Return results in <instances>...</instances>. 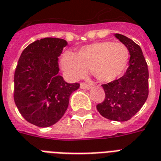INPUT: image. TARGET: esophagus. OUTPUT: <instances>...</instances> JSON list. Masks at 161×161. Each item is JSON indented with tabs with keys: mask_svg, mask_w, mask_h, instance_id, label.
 I'll use <instances>...</instances> for the list:
<instances>
[{
	"mask_svg": "<svg viewBox=\"0 0 161 161\" xmlns=\"http://www.w3.org/2000/svg\"><path fill=\"white\" fill-rule=\"evenodd\" d=\"M80 88H82V89H86V90H89L91 88V86L88 85V84H86V83H82L80 84Z\"/></svg>",
	"mask_w": 161,
	"mask_h": 161,
	"instance_id": "esophagus-1",
	"label": "esophagus"
}]
</instances>
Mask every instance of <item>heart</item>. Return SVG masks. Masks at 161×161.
I'll list each match as a JSON object with an SVG mask.
<instances>
[{
  "instance_id": "obj_1",
  "label": "heart",
  "mask_w": 161,
  "mask_h": 161,
  "mask_svg": "<svg viewBox=\"0 0 161 161\" xmlns=\"http://www.w3.org/2000/svg\"><path fill=\"white\" fill-rule=\"evenodd\" d=\"M130 53L124 44L102 42L83 47L77 53L65 52L61 68L70 79H78L92 70L101 83H111L122 76L127 68Z\"/></svg>"
}]
</instances>
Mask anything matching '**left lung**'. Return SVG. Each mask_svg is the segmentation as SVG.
Here are the masks:
<instances>
[{
    "label": "left lung",
    "instance_id": "obj_1",
    "mask_svg": "<svg viewBox=\"0 0 161 161\" xmlns=\"http://www.w3.org/2000/svg\"><path fill=\"white\" fill-rule=\"evenodd\" d=\"M130 52L129 68L120 78L103 84L105 99L97 109L103 117L114 121H127L142 108L149 94V71L139 45L121 34H114Z\"/></svg>",
    "mask_w": 161,
    "mask_h": 161
}]
</instances>
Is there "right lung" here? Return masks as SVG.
<instances>
[{
	"instance_id": "obj_1",
	"label": "right lung",
	"mask_w": 161,
	"mask_h": 161,
	"mask_svg": "<svg viewBox=\"0 0 161 161\" xmlns=\"http://www.w3.org/2000/svg\"><path fill=\"white\" fill-rule=\"evenodd\" d=\"M68 42L60 38L36 40L24 49L14 75V101L22 117L49 127L65 114L79 83H66L58 74V57Z\"/></svg>"
}]
</instances>
